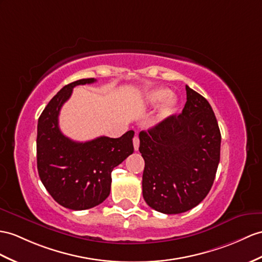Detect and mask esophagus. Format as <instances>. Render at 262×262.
Segmentation results:
<instances>
[{
  "instance_id": "obj_1",
  "label": "esophagus",
  "mask_w": 262,
  "mask_h": 262,
  "mask_svg": "<svg viewBox=\"0 0 262 262\" xmlns=\"http://www.w3.org/2000/svg\"><path fill=\"white\" fill-rule=\"evenodd\" d=\"M139 145H140V140H139V137L136 136L135 138H133V146H135L136 151L139 150Z\"/></svg>"
}]
</instances>
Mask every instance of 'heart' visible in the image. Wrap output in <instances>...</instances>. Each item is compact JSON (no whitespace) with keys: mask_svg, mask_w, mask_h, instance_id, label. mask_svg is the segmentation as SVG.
Returning <instances> with one entry per match:
<instances>
[{"mask_svg":"<svg viewBox=\"0 0 262 262\" xmlns=\"http://www.w3.org/2000/svg\"><path fill=\"white\" fill-rule=\"evenodd\" d=\"M163 100L165 102L160 109V118L162 119L170 117L176 111L178 105L177 98L171 95L170 90L164 88H158L146 93V101L151 105H157Z\"/></svg>","mask_w":262,"mask_h":262,"instance_id":"obj_1","label":"heart"}]
</instances>
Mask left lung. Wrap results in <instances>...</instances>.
Returning a JSON list of instances; mask_svg holds the SVG:
<instances>
[{"mask_svg": "<svg viewBox=\"0 0 262 262\" xmlns=\"http://www.w3.org/2000/svg\"><path fill=\"white\" fill-rule=\"evenodd\" d=\"M182 113L139 135L144 159L142 193L152 209L186 212L205 199L220 161L221 135L211 105L186 85Z\"/></svg>", "mask_w": 262, "mask_h": 262, "instance_id": "left-lung-1", "label": "left lung"}]
</instances>
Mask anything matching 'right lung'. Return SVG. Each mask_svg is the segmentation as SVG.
Here are the masks:
<instances>
[{"label": "right lung", "mask_w": 262, "mask_h": 262, "mask_svg": "<svg viewBox=\"0 0 262 262\" xmlns=\"http://www.w3.org/2000/svg\"><path fill=\"white\" fill-rule=\"evenodd\" d=\"M97 80L82 79L63 86L43 110L37 122L36 160L40 179L48 192L62 207L86 210L110 194L111 172L133 153L135 132L113 139L99 137L86 142L69 139L59 127L62 105L73 88Z\"/></svg>", "instance_id": "add662e5"}]
</instances>
